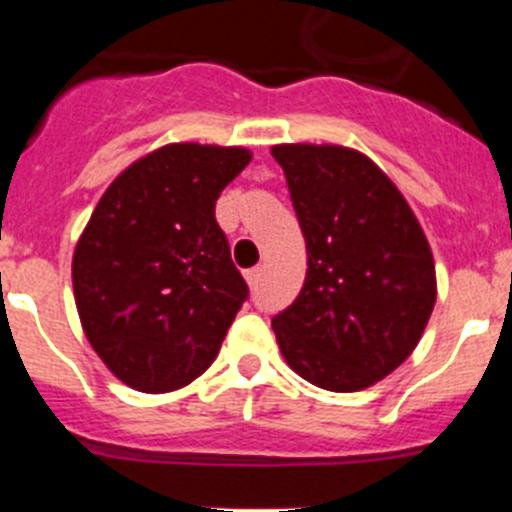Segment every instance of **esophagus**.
I'll use <instances>...</instances> for the list:
<instances>
[{"label": "esophagus", "mask_w": 512, "mask_h": 512, "mask_svg": "<svg viewBox=\"0 0 512 512\" xmlns=\"http://www.w3.org/2000/svg\"><path fill=\"white\" fill-rule=\"evenodd\" d=\"M246 282L251 284V287H259V282H261V269H259V266H253V269L246 271Z\"/></svg>", "instance_id": "esophagus-1"}]
</instances>
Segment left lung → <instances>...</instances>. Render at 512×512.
Instances as JSON below:
<instances>
[{
	"mask_svg": "<svg viewBox=\"0 0 512 512\" xmlns=\"http://www.w3.org/2000/svg\"><path fill=\"white\" fill-rule=\"evenodd\" d=\"M307 243L300 295L271 328L315 387L356 392L413 354L436 305L423 228L377 164L341 146H274Z\"/></svg>",
	"mask_w": 512,
	"mask_h": 512,
	"instance_id": "8db88e82",
	"label": "left lung"
}]
</instances>
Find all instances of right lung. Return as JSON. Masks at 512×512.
Instances as JSON below:
<instances>
[{"label": "right lung", "instance_id": "right-lung-1", "mask_svg": "<svg viewBox=\"0 0 512 512\" xmlns=\"http://www.w3.org/2000/svg\"><path fill=\"white\" fill-rule=\"evenodd\" d=\"M248 161L246 148H158L89 217L71 269L76 307L99 359L133 390L194 382L248 300L215 220L217 197Z\"/></svg>", "mask_w": 512, "mask_h": 512}]
</instances>
